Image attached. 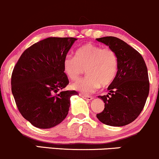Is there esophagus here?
<instances>
[{
    "instance_id": "obj_1",
    "label": "esophagus",
    "mask_w": 159,
    "mask_h": 159,
    "mask_svg": "<svg viewBox=\"0 0 159 159\" xmlns=\"http://www.w3.org/2000/svg\"><path fill=\"white\" fill-rule=\"evenodd\" d=\"M80 96H81L82 98H85L86 100H87V101H91V100L93 99L92 96H85V95H83V94H80Z\"/></svg>"
}]
</instances>
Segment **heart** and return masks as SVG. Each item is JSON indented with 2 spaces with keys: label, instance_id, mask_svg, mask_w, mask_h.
<instances>
[{
  "label": "heart",
  "instance_id": "heart-1",
  "mask_svg": "<svg viewBox=\"0 0 159 159\" xmlns=\"http://www.w3.org/2000/svg\"><path fill=\"white\" fill-rule=\"evenodd\" d=\"M84 69L87 76L73 84L72 88L89 95L112 83L118 69L117 56L110 48L84 44L76 50L75 57H67L63 61L65 74L72 81L78 80Z\"/></svg>",
  "mask_w": 159,
  "mask_h": 159
}]
</instances>
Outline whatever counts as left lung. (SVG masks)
<instances>
[{"label": "left lung", "instance_id": "1", "mask_svg": "<svg viewBox=\"0 0 159 159\" xmlns=\"http://www.w3.org/2000/svg\"><path fill=\"white\" fill-rule=\"evenodd\" d=\"M96 40L114 51L117 56L116 77L103 100L105 108L96 114L102 123L111 126H123L134 121L145 105L149 91L148 71L143 57L126 43L114 36Z\"/></svg>", "mask_w": 159, "mask_h": 159}]
</instances>
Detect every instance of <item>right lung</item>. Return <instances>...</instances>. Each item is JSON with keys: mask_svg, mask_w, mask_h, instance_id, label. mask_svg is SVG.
<instances>
[{"mask_svg": "<svg viewBox=\"0 0 159 159\" xmlns=\"http://www.w3.org/2000/svg\"><path fill=\"white\" fill-rule=\"evenodd\" d=\"M73 37H48L22 53L11 78L12 93L19 112L34 126L50 129L68 114L75 90L62 91L69 84L63 61Z\"/></svg>", "mask_w": 159, "mask_h": 159, "instance_id": "1", "label": "right lung"}]
</instances>
